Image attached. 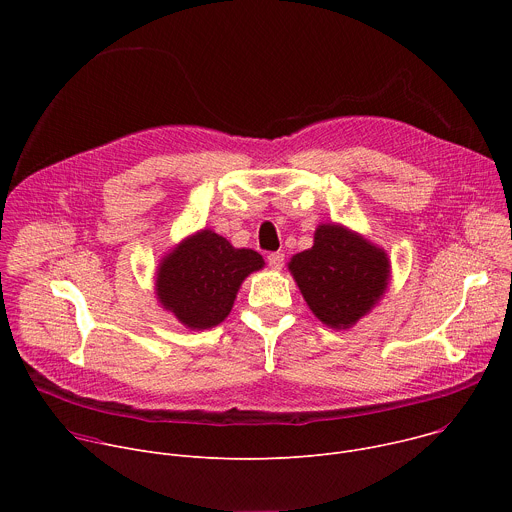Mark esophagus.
<instances>
[{"instance_id": "1", "label": "esophagus", "mask_w": 512, "mask_h": 512, "mask_svg": "<svg viewBox=\"0 0 512 512\" xmlns=\"http://www.w3.org/2000/svg\"><path fill=\"white\" fill-rule=\"evenodd\" d=\"M267 263H269V267H271L273 271H281V269H283V263H285V255H283V253H271V255L267 257Z\"/></svg>"}]
</instances>
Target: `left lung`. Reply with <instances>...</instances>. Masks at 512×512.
Here are the masks:
<instances>
[{
    "label": "left lung",
    "mask_w": 512,
    "mask_h": 512,
    "mask_svg": "<svg viewBox=\"0 0 512 512\" xmlns=\"http://www.w3.org/2000/svg\"><path fill=\"white\" fill-rule=\"evenodd\" d=\"M312 314L334 330H348L383 300L391 281L387 251L364 235L322 223L314 245L287 263Z\"/></svg>",
    "instance_id": "8db88e82"
}]
</instances>
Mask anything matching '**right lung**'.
Masks as SVG:
<instances>
[{
    "label": "right lung",
    "instance_id": "1",
    "mask_svg": "<svg viewBox=\"0 0 512 512\" xmlns=\"http://www.w3.org/2000/svg\"><path fill=\"white\" fill-rule=\"evenodd\" d=\"M263 267L257 251L237 249L212 229H200L160 259L154 294L180 324L208 330L231 314L241 283Z\"/></svg>",
    "mask_w": 512,
    "mask_h": 512
}]
</instances>
